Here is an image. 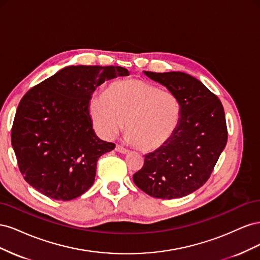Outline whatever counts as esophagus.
Segmentation results:
<instances>
[{
  "label": "esophagus",
  "instance_id": "esophagus-1",
  "mask_svg": "<svg viewBox=\"0 0 260 260\" xmlns=\"http://www.w3.org/2000/svg\"><path fill=\"white\" fill-rule=\"evenodd\" d=\"M115 149L116 151L118 152V153H121V154H125V153H128L129 151L125 147H123V146H121V145H116V147H115Z\"/></svg>",
  "mask_w": 260,
  "mask_h": 260
}]
</instances>
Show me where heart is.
<instances>
[{"label":"heart","instance_id":"1","mask_svg":"<svg viewBox=\"0 0 260 260\" xmlns=\"http://www.w3.org/2000/svg\"><path fill=\"white\" fill-rule=\"evenodd\" d=\"M180 113L174 94L135 78L114 81L90 102V116L101 137L113 140L125 125L128 142L145 152L168 142L178 128Z\"/></svg>","mask_w":260,"mask_h":260}]
</instances>
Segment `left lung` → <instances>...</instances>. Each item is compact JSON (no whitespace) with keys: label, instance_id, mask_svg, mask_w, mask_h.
I'll use <instances>...</instances> for the list:
<instances>
[{"label":"left lung","instance_id":"obj_1","mask_svg":"<svg viewBox=\"0 0 260 260\" xmlns=\"http://www.w3.org/2000/svg\"><path fill=\"white\" fill-rule=\"evenodd\" d=\"M177 98L180 121L168 142L145 155L133 182L156 199L193 193L209 179L225 147L228 130L221 102L196 78L181 73L144 72Z\"/></svg>","mask_w":260,"mask_h":260}]
</instances>
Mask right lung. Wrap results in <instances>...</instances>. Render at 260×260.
Instances as JSON below:
<instances>
[{
    "mask_svg": "<svg viewBox=\"0 0 260 260\" xmlns=\"http://www.w3.org/2000/svg\"><path fill=\"white\" fill-rule=\"evenodd\" d=\"M120 66H68L31 88L17 107L12 146L27 182L48 198L70 201L94 183L96 161L115 148L92 128L90 100Z\"/></svg>",
    "mask_w": 260,
    "mask_h": 260,
    "instance_id": "1",
    "label": "right lung"
}]
</instances>
